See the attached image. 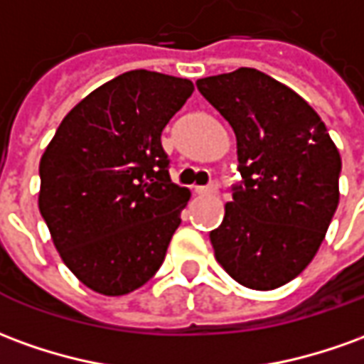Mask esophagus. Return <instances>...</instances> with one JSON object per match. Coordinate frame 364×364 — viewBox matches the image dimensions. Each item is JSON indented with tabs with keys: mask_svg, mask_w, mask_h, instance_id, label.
I'll list each match as a JSON object with an SVG mask.
<instances>
[{
	"mask_svg": "<svg viewBox=\"0 0 364 364\" xmlns=\"http://www.w3.org/2000/svg\"><path fill=\"white\" fill-rule=\"evenodd\" d=\"M218 191V181H213L207 187H195V193L197 195H215Z\"/></svg>",
	"mask_w": 364,
	"mask_h": 364,
	"instance_id": "34e87169",
	"label": "esophagus"
}]
</instances>
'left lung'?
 <instances>
[{
    "mask_svg": "<svg viewBox=\"0 0 364 364\" xmlns=\"http://www.w3.org/2000/svg\"><path fill=\"white\" fill-rule=\"evenodd\" d=\"M197 88L235 132L242 177L210 230L215 256L246 288H279L323 242L339 205L341 156L317 112L256 68L200 78Z\"/></svg>",
    "mask_w": 364,
    "mask_h": 364,
    "instance_id": "8db88e82",
    "label": "left lung"
}]
</instances>
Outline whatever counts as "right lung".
Segmentation results:
<instances>
[{"mask_svg":"<svg viewBox=\"0 0 364 364\" xmlns=\"http://www.w3.org/2000/svg\"><path fill=\"white\" fill-rule=\"evenodd\" d=\"M193 90L187 78L124 73L68 112L41 157V215L68 270L98 294H129L164 264L191 193L171 183L161 132Z\"/></svg>","mask_w":364,"mask_h":364,"instance_id":"add662e5","label":"right lung"}]
</instances>
